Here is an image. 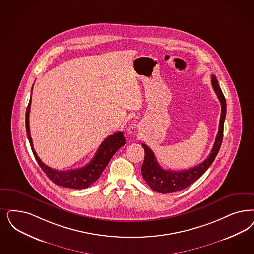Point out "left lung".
<instances>
[{"label":"left lung","mask_w":254,"mask_h":254,"mask_svg":"<svg viewBox=\"0 0 254 254\" xmlns=\"http://www.w3.org/2000/svg\"><path fill=\"white\" fill-rule=\"evenodd\" d=\"M211 79L212 86L215 93L217 94L221 105V114L219 120V132L217 134L214 146L211 150L209 156L199 165L193 167L191 169L180 172L169 170L167 171L159 166L153 151L149 148L146 144L142 143L141 145L144 149L145 156L143 164L141 166V175L145 182L154 191L166 194L176 192L188 188L206 172V170L213 163L216 156L218 155L223 139V127L226 116V100L221 89L219 87L216 76L212 75Z\"/></svg>","instance_id":"left-lung-1"}]
</instances>
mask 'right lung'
I'll return each instance as SVG.
<instances>
[{
    "label": "right lung",
    "mask_w": 254,
    "mask_h": 254,
    "mask_svg": "<svg viewBox=\"0 0 254 254\" xmlns=\"http://www.w3.org/2000/svg\"><path fill=\"white\" fill-rule=\"evenodd\" d=\"M33 90V88H32ZM31 99L27 107L26 111V132L28 140L30 141L31 148L34 153L35 159L39 166L44 171L47 176L53 181L54 184L69 188V189H76L81 190L86 189L90 185L96 182V180L100 177L102 172L105 170L106 166L110 162L111 158H113L116 151L125 145L126 140L123 135L122 132H116L114 135H111L106 138V140L100 144L97 149L95 157L93 159L82 168L75 169V170H68V171H58L54 170L51 167L47 166L45 163L38 158L36 152L34 149L33 140L31 138L30 133V127H29V114H30V108H31Z\"/></svg>",
    "instance_id": "1"
}]
</instances>
